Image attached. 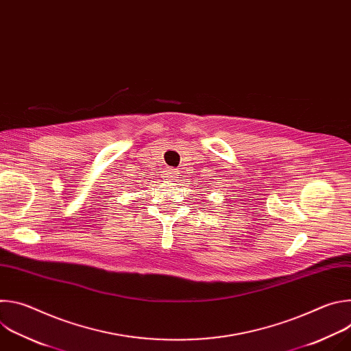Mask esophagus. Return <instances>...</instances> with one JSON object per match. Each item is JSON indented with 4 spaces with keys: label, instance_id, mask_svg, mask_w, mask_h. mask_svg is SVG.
<instances>
[{
    "label": "esophagus",
    "instance_id": "1",
    "mask_svg": "<svg viewBox=\"0 0 351 351\" xmlns=\"http://www.w3.org/2000/svg\"><path fill=\"white\" fill-rule=\"evenodd\" d=\"M178 176H179V172L176 171V169H168L167 172H165V178L168 179V180H175V179H178Z\"/></svg>",
    "mask_w": 351,
    "mask_h": 351
}]
</instances>
